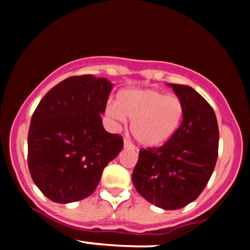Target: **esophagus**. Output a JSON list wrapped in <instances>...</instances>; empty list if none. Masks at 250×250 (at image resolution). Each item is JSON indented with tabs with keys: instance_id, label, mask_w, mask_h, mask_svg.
Here are the masks:
<instances>
[{
	"instance_id": "obj_1",
	"label": "esophagus",
	"mask_w": 250,
	"mask_h": 250,
	"mask_svg": "<svg viewBox=\"0 0 250 250\" xmlns=\"http://www.w3.org/2000/svg\"><path fill=\"white\" fill-rule=\"evenodd\" d=\"M123 147H125V149H128V150H134L135 149L134 146L129 141H127V140H125V142H123Z\"/></svg>"
}]
</instances>
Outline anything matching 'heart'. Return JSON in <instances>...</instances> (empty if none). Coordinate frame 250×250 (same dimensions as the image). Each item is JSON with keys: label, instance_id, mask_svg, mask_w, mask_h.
I'll return each instance as SVG.
<instances>
[{"label": "heart", "instance_id": "1", "mask_svg": "<svg viewBox=\"0 0 250 250\" xmlns=\"http://www.w3.org/2000/svg\"><path fill=\"white\" fill-rule=\"evenodd\" d=\"M114 121H133L131 134L143 147L162 146L179 130L185 115V104L177 96L155 89H127L117 95L116 104L105 110Z\"/></svg>", "mask_w": 250, "mask_h": 250}]
</instances>
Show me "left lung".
I'll return each mask as SVG.
<instances>
[{
	"instance_id": "left-lung-1",
	"label": "left lung",
	"mask_w": 250,
	"mask_h": 250,
	"mask_svg": "<svg viewBox=\"0 0 250 250\" xmlns=\"http://www.w3.org/2000/svg\"><path fill=\"white\" fill-rule=\"evenodd\" d=\"M168 85L185 104L182 123L162 147L140 150L131 177L148 202L175 210L196 200L207 186L217 160L219 125L213 108L196 90Z\"/></svg>"
}]
</instances>
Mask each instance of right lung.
<instances>
[{
  "label": "right lung",
  "mask_w": 250,
  "mask_h": 250,
  "mask_svg": "<svg viewBox=\"0 0 250 250\" xmlns=\"http://www.w3.org/2000/svg\"><path fill=\"white\" fill-rule=\"evenodd\" d=\"M113 83L104 77H68L37 105L28 134V166L35 185L57 203L83 200L123 148L102 125Z\"/></svg>",
  "instance_id": "1"
}]
</instances>
